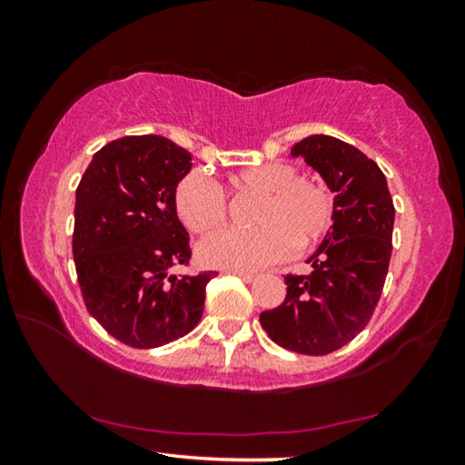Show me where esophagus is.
<instances>
[{
  "label": "esophagus",
  "mask_w": 465,
  "mask_h": 465,
  "mask_svg": "<svg viewBox=\"0 0 465 465\" xmlns=\"http://www.w3.org/2000/svg\"><path fill=\"white\" fill-rule=\"evenodd\" d=\"M225 272H230V274H235V277H240L242 281H246V282H252L256 279V274L254 272H248V271H238V269H227Z\"/></svg>",
  "instance_id": "esophagus-1"
}]
</instances>
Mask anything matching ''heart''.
I'll list each match as a JSON object with an SVG mask.
<instances>
[{
	"mask_svg": "<svg viewBox=\"0 0 465 465\" xmlns=\"http://www.w3.org/2000/svg\"><path fill=\"white\" fill-rule=\"evenodd\" d=\"M238 193L258 194L250 222L254 230H223L204 238L196 256L207 266L256 271L282 261L291 243L303 252L324 238L334 222V199L324 184L302 178L295 166L282 162L248 166L230 176ZM176 213L194 233L225 222V196L201 172L186 174L176 188Z\"/></svg>",
	"mask_w": 465,
	"mask_h": 465,
	"instance_id": "1",
	"label": "heart"
}]
</instances>
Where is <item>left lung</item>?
I'll return each mask as SVG.
<instances>
[{
  "label": "left lung",
  "instance_id": "8db88e82",
  "mask_svg": "<svg viewBox=\"0 0 465 465\" xmlns=\"http://www.w3.org/2000/svg\"><path fill=\"white\" fill-rule=\"evenodd\" d=\"M334 193V222L308 258L310 274H287L279 308L261 324L282 349L328 355L351 342L373 316L391 256L393 209L388 180L355 145L310 135L291 147Z\"/></svg>",
  "mask_w": 465,
  "mask_h": 465
}]
</instances>
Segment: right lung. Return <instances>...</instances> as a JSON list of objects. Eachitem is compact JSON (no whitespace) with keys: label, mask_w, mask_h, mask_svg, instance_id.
I'll return each instance as SVG.
<instances>
[{"label":"right lung","mask_w":465,"mask_h":465,"mask_svg":"<svg viewBox=\"0 0 465 465\" xmlns=\"http://www.w3.org/2000/svg\"><path fill=\"white\" fill-rule=\"evenodd\" d=\"M191 168V153L166 137H121L94 153L75 191L74 261L85 308L135 349L191 332L217 274L170 272L191 261L174 204Z\"/></svg>","instance_id":"1"}]
</instances>
